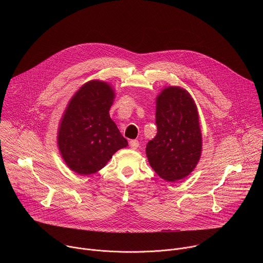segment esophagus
<instances>
[{"instance_id": "1", "label": "esophagus", "mask_w": 263, "mask_h": 263, "mask_svg": "<svg viewBox=\"0 0 263 263\" xmlns=\"http://www.w3.org/2000/svg\"><path fill=\"white\" fill-rule=\"evenodd\" d=\"M129 145H130L131 148L136 149V148L139 146V142H138V140H131V141L129 142Z\"/></svg>"}]
</instances>
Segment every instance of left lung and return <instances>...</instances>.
<instances>
[{"label":"left lung","mask_w":263,"mask_h":263,"mask_svg":"<svg viewBox=\"0 0 263 263\" xmlns=\"http://www.w3.org/2000/svg\"><path fill=\"white\" fill-rule=\"evenodd\" d=\"M157 134L145 154L162 179L175 182L189 176L202 153L198 109L192 96L178 86L164 88L156 99Z\"/></svg>","instance_id":"1"}]
</instances>
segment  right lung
I'll return each mask as SVG.
<instances>
[{"label":"right lung","instance_id":"add662e5","mask_svg":"<svg viewBox=\"0 0 263 263\" xmlns=\"http://www.w3.org/2000/svg\"><path fill=\"white\" fill-rule=\"evenodd\" d=\"M115 90L110 84L92 80L73 95L58 130V146L66 165L79 175L103 168L128 141L110 119Z\"/></svg>","mask_w":263,"mask_h":263}]
</instances>
